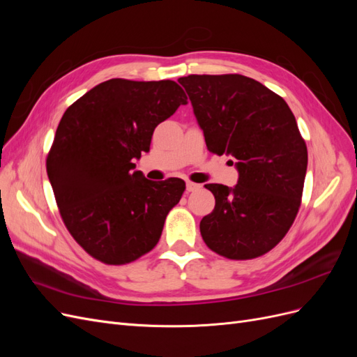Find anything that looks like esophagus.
<instances>
[{"label":"esophagus","instance_id":"obj_1","mask_svg":"<svg viewBox=\"0 0 357 357\" xmlns=\"http://www.w3.org/2000/svg\"><path fill=\"white\" fill-rule=\"evenodd\" d=\"M199 189H201V185H198V183H193V181L186 183V190L188 192H195V190H199Z\"/></svg>","mask_w":357,"mask_h":357}]
</instances>
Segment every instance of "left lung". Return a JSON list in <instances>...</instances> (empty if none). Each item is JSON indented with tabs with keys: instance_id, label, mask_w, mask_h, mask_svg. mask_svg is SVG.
Masks as SVG:
<instances>
[{
	"instance_id": "obj_1",
	"label": "left lung",
	"mask_w": 357,
	"mask_h": 357,
	"mask_svg": "<svg viewBox=\"0 0 357 357\" xmlns=\"http://www.w3.org/2000/svg\"><path fill=\"white\" fill-rule=\"evenodd\" d=\"M178 83L207 149L232 156L240 174L234 188L205 185L215 205L199 223L204 243L235 261L268 253L290 229L304 190L308 153L294 113L282 96L241 74H190Z\"/></svg>"
}]
</instances>
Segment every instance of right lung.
I'll list each match as a JSON object with an SVG mask.
<instances>
[{
  "label": "right lung",
  "mask_w": 357,
  "mask_h": 357,
  "mask_svg": "<svg viewBox=\"0 0 357 357\" xmlns=\"http://www.w3.org/2000/svg\"><path fill=\"white\" fill-rule=\"evenodd\" d=\"M185 104V91L172 80L112 79L63 113L47 176L68 232L96 261L125 265L158 244L186 183L147 180L134 171V159L149 152L155 128Z\"/></svg>",
  "instance_id": "obj_1"
}]
</instances>
